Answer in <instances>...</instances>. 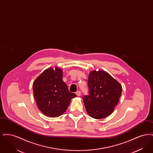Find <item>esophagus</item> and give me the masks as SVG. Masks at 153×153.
I'll use <instances>...</instances> for the list:
<instances>
[{"mask_svg":"<svg viewBox=\"0 0 153 153\" xmlns=\"http://www.w3.org/2000/svg\"><path fill=\"white\" fill-rule=\"evenodd\" d=\"M76 94L78 96H80V95H81V92H80V91H77L76 92Z\"/></svg>","mask_w":153,"mask_h":153,"instance_id":"34e87169","label":"esophagus"}]
</instances>
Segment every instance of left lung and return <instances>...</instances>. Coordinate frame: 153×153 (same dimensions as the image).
Segmentation results:
<instances>
[{"label":"left lung","instance_id":"8db88e82","mask_svg":"<svg viewBox=\"0 0 153 153\" xmlns=\"http://www.w3.org/2000/svg\"><path fill=\"white\" fill-rule=\"evenodd\" d=\"M88 96L82 99L88 114L100 119L110 115L118 104L122 92V85L105 71H91L88 76Z\"/></svg>","mask_w":153,"mask_h":153}]
</instances>
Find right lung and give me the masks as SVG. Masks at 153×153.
<instances>
[{"instance_id":"1","label":"right lung","mask_w":153,"mask_h":153,"mask_svg":"<svg viewBox=\"0 0 153 153\" xmlns=\"http://www.w3.org/2000/svg\"><path fill=\"white\" fill-rule=\"evenodd\" d=\"M62 69L56 66L49 68L33 82V94L38 108L47 117H56L63 114L71 99L77 96L69 91L62 80Z\"/></svg>"}]
</instances>
